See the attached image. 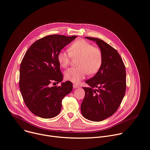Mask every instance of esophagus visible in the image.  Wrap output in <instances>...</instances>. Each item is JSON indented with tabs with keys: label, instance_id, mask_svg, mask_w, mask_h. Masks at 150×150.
Here are the masks:
<instances>
[{
	"label": "esophagus",
	"instance_id": "34e87169",
	"mask_svg": "<svg viewBox=\"0 0 150 150\" xmlns=\"http://www.w3.org/2000/svg\"><path fill=\"white\" fill-rule=\"evenodd\" d=\"M73 88H79V86L77 84H74L73 85Z\"/></svg>",
	"mask_w": 150,
	"mask_h": 150
}]
</instances>
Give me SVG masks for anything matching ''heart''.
I'll use <instances>...</instances> for the list:
<instances>
[{"label":"heart","instance_id":"heart-1","mask_svg":"<svg viewBox=\"0 0 150 150\" xmlns=\"http://www.w3.org/2000/svg\"><path fill=\"white\" fill-rule=\"evenodd\" d=\"M76 67L67 70L65 77L73 83H79L89 73L93 75L101 68L103 61L101 50L95 47L90 42L85 40H77L71 44L69 50L62 49L58 54L60 65L66 68L73 58H77Z\"/></svg>","mask_w":150,"mask_h":150}]
</instances>
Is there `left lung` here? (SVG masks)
I'll return each mask as SVG.
<instances>
[{"label":"left lung","instance_id":"1","mask_svg":"<svg viewBox=\"0 0 150 150\" xmlns=\"http://www.w3.org/2000/svg\"><path fill=\"white\" fill-rule=\"evenodd\" d=\"M96 42L101 50L103 64L96 74L86 81L85 95L81 112L86 119L100 122L111 116L120 107L126 92V68L116 50L104 40L85 37ZM96 88V90H94Z\"/></svg>","mask_w":150,"mask_h":150}]
</instances>
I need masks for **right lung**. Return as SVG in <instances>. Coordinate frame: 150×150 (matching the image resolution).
Here are the masks:
<instances>
[{
    "instance_id": "obj_1",
    "label": "right lung",
    "mask_w": 150,
    "mask_h": 150,
    "mask_svg": "<svg viewBox=\"0 0 150 150\" xmlns=\"http://www.w3.org/2000/svg\"><path fill=\"white\" fill-rule=\"evenodd\" d=\"M76 38L58 35L43 37L30 46L22 59L20 92L27 108L38 117L50 119L58 115L63 98L72 91L70 81L62 83L59 86L52 84L63 79L58 53Z\"/></svg>"
}]
</instances>
